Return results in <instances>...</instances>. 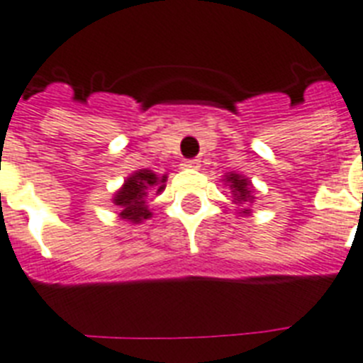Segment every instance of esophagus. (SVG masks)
Returning a JSON list of instances; mask_svg holds the SVG:
<instances>
[{"instance_id":"1","label":"esophagus","mask_w":363,"mask_h":363,"mask_svg":"<svg viewBox=\"0 0 363 363\" xmlns=\"http://www.w3.org/2000/svg\"><path fill=\"white\" fill-rule=\"evenodd\" d=\"M198 167H200L198 160H186V162H182V169H198Z\"/></svg>"}]
</instances>
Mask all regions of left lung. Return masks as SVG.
I'll use <instances>...</instances> for the list:
<instances>
[{"instance_id": "1", "label": "left lung", "mask_w": 363, "mask_h": 363, "mask_svg": "<svg viewBox=\"0 0 363 363\" xmlns=\"http://www.w3.org/2000/svg\"><path fill=\"white\" fill-rule=\"evenodd\" d=\"M223 181H225L226 186L230 188L232 201L240 207V209H238L240 217H242V215L243 217L249 215V213H251L249 206L257 200L255 186L251 184V181H249L247 177L240 175V173H226V175L223 177Z\"/></svg>"}]
</instances>
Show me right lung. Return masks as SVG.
I'll list each match as a JSON object with an SVG mask.
<instances>
[{"mask_svg": "<svg viewBox=\"0 0 363 363\" xmlns=\"http://www.w3.org/2000/svg\"><path fill=\"white\" fill-rule=\"evenodd\" d=\"M165 182L167 175L160 177L150 169H138L127 177L112 198L121 220L140 225L143 220L150 218L152 211L148 206V196L162 194L165 190Z\"/></svg>", "mask_w": 363, "mask_h": 363, "instance_id": "add662e5", "label": "right lung"}]
</instances>
